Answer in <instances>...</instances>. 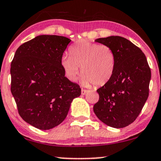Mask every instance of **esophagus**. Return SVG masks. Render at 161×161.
Here are the masks:
<instances>
[{
    "label": "esophagus",
    "mask_w": 161,
    "mask_h": 161,
    "mask_svg": "<svg viewBox=\"0 0 161 161\" xmlns=\"http://www.w3.org/2000/svg\"><path fill=\"white\" fill-rule=\"evenodd\" d=\"M88 90H86V89H82V90H81V94H82L83 95H86V94L87 92H88Z\"/></svg>",
    "instance_id": "34e87169"
}]
</instances>
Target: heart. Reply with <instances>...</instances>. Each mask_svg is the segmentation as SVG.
I'll use <instances>...</instances> for the list:
<instances>
[{
	"instance_id": "obj_1",
	"label": "heart",
	"mask_w": 161,
	"mask_h": 161,
	"mask_svg": "<svg viewBox=\"0 0 161 161\" xmlns=\"http://www.w3.org/2000/svg\"><path fill=\"white\" fill-rule=\"evenodd\" d=\"M70 57L63 56L60 65L66 76L71 81H75L80 72L83 75L81 83L90 86L95 83L102 86L113 75L115 69V55L111 47L81 41L69 49Z\"/></svg>"
}]
</instances>
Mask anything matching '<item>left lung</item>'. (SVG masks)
<instances>
[{"label":"left lung","mask_w":161,"mask_h":161,"mask_svg":"<svg viewBox=\"0 0 161 161\" xmlns=\"http://www.w3.org/2000/svg\"><path fill=\"white\" fill-rule=\"evenodd\" d=\"M95 41L113 50L116 64L112 77L97 89L96 116L113 128H124L135 120L149 96L151 70L141 49L124 37L109 36Z\"/></svg>","instance_id":"obj_1"}]
</instances>
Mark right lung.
Here are the masks:
<instances>
[{"instance_id":"obj_1","label":"right lung","mask_w":161,"mask_h":161,"mask_svg":"<svg viewBox=\"0 0 161 161\" xmlns=\"http://www.w3.org/2000/svg\"><path fill=\"white\" fill-rule=\"evenodd\" d=\"M71 40L42 35L18 47L11 64V92L23 120L48 130L67 116L81 89L65 77L61 58Z\"/></svg>"}]
</instances>
